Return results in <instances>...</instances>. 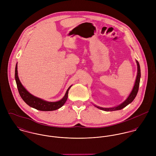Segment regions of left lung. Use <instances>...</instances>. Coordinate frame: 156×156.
I'll return each mask as SVG.
<instances>
[{"label": "left lung", "mask_w": 156, "mask_h": 156, "mask_svg": "<svg viewBox=\"0 0 156 156\" xmlns=\"http://www.w3.org/2000/svg\"><path fill=\"white\" fill-rule=\"evenodd\" d=\"M136 63H137V77H136V82L134 85L132 91V92L130 93V95L129 96V97L127 98V100L124 101L122 104H121L120 105H119L118 106L115 107V108H100L98 106H96L97 108L101 109L103 111H117V110H121L122 109H123L124 108H125L126 106H127L129 104H130V103H132L134 99L135 98L138 90H139V83H140V66L138 62V61H136Z\"/></svg>", "instance_id": "8db88e82"}]
</instances>
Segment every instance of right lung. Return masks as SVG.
Instances as JSON below:
<instances>
[{"label":"right lung","mask_w":156,"mask_h":156,"mask_svg":"<svg viewBox=\"0 0 156 156\" xmlns=\"http://www.w3.org/2000/svg\"><path fill=\"white\" fill-rule=\"evenodd\" d=\"M15 79H16L17 87L19 94L21 96L23 101L29 106L41 111H52L61 108L67 101L68 90L71 87V86L68 88L66 93L65 96L60 101H56V102H48L32 95L24 88L18 77L17 64H16V66Z\"/></svg>","instance_id":"obj_1"}]
</instances>
